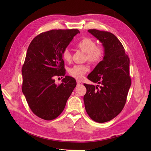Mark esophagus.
Wrapping results in <instances>:
<instances>
[{
    "label": "esophagus",
    "mask_w": 151,
    "mask_h": 151,
    "mask_svg": "<svg viewBox=\"0 0 151 151\" xmlns=\"http://www.w3.org/2000/svg\"><path fill=\"white\" fill-rule=\"evenodd\" d=\"M76 82H77V85H78V86L82 85V83H81V81H77Z\"/></svg>",
    "instance_id": "esophagus-1"
}]
</instances>
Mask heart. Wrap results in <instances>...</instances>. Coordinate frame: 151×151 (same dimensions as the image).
I'll return each mask as SVG.
<instances>
[{
    "mask_svg": "<svg viewBox=\"0 0 151 151\" xmlns=\"http://www.w3.org/2000/svg\"><path fill=\"white\" fill-rule=\"evenodd\" d=\"M76 47L86 53L85 60H88L92 64L99 63L103 59L105 54L104 47L96 45V42L89 37H84L81 39L76 44ZM62 56L65 62H69L71 60V54L68 49L63 51ZM88 70L89 68L86 65H75L68 69V73L77 80H81Z\"/></svg>",
    "mask_w": 151,
    "mask_h": 151,
    "instance_id": "obj_1",
    "label": "heart"
}]
</instances>
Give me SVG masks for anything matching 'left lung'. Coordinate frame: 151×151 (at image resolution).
Here are the masks:
<instances>
[{"instance_id": "8db88e82", "label": "left lung", "mask_w": 151, "mask_h": 151, "mask_svg": "<svg viewBox=\"0 0 151 151\" xmlns=\"http://www.w3.org/2000/svg\"><path fill=\"white\" fill-rule=\"evenodd\" d=\"M104 47L105 55L88 76L91 81L84 84L86 93L84 102L87 113L94 121L104 123L113 119L124 108L131 86L130 59L121 42L107 31L89 29Z\"/></svg>"}]
</instances>
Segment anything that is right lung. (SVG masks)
<instances>
[{
	"mask_svg": "<svg viewBox=\"0 0 151 151\" xmlns=\"http://www.w3.org/2000/svg\"><path fill=\"white\" fill-rule=\"evenodd\" d=\"M78 29L51 30L41 33L30 43L22 67V91L30 109L44 120L58 117L76 86L75 79L65 76L57 85L55 76L65 75L62 56Z\"/></svg>",
	"mask_w": 151,
	"mask_h": 151,
	"instance_id": "add662e5",
	"label": "right lung"
}]
</instances>
